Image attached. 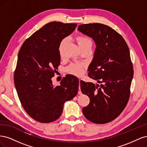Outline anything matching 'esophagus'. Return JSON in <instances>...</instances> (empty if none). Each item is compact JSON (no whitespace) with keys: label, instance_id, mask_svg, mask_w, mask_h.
I'll use <instances>...</instances> for the list:
<instances>
[{"label":"esophagus","instance_id":"esophagus-1","mask_svg":"<svg viewBox=\"0 0 147 147\" xmlns=\"http://www.w3.org/2000/svg\"><path fill=\"white\" fill-rule=\"evenodd\" d=\"M82 81V80H79V84L80 85V82ZM78 94H82V91L80 90V88H79V91H78Z\"/></svg>","mask_w":147,"mask_h":147}]
</instances>
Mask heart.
Wrapping results in <instances>:
<instances>
[{"instance_id": "b5f03b06", "label": "heart", "mask_w": 147, "mask_h": 147, "mask_svg": "<svg viewBox=\"0 0 147 147\" xmlns=\"http://www.w3.org/2000/svg\"><path fill=\"white\" fill-rule=\"evenodd\" d=\"M68 40L69 38L67 37H65L62 40V41L59 44V51L61 56L63 55V47L67 43V42L68 41ZM77 40L78 43L79 47H80L82 50H83V49H87V48H90V49L92 48V40L90 37L86 36V35H78V36L77 37ZM84 69V65L83 64L77 63V64H71L69 67L68 70L71 74H72L75 75H77V76H80V75H81L83 74Z\"/></svg>"}]
</instances>
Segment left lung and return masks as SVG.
Wrapping results in <instances>:
<instances>
[{
	"mask_svg": "<svg viewBox=\"0 0 147 147\" xmlns=\"http://www.w3.org/2000/svg\"><path fill=\"white\" fill-rule=\"evenodd\" d=\"M78 30L91 37L96 44L88 76L100 83H80L82 93L90 100L82 112L92 123H107L121 114L129 99L134 74L129 50L121 35L107 25L84 24Z\"/></svg>",
	"mask_w": 147,
	"mask_h": 147,
	"instance_id": "left-lung-1",
	"label": "left lung"
}]
</instances>
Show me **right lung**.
I'll list each match as a JSON object with an SVG mask.
<instances>
[{
  "label": "right lung",
  "mask_w": 147,
  "mask_h": 147,
  "mask_svg": "<svg viewBox=\"0 0 147 147\" xmlns=\"http://www.w3.org/2000/svg\"><path fill=\"white\" fill-rule=\"evenodd\" d=\"M77 26L51 22L31 35L20 48L15 86L24 110L38 122L48 123L58 119L65 102L77 94L79 81L74 75L65 76L56 86L51 81L60 64L59 44Z\"/></svg>",
  "instance_id": "right-lung-1"
}]
</instances>
